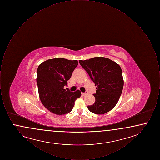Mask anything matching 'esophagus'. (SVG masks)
<instances>
[{
    "label": "esophagus",
    "mask_w": 160,
    "mask_h": 160,
    "mask_svg": "<svg viewBox=\"0 0 160 160\" xmlns=\"http://www.w3.org/2000/svg\"><path fill=\"white\" fill-rule=\"evenodd\" d=\"M87 94H88L87 92H83V93H82V95L83 96H85V95H87Z\"/></svg>",
    "instance_id": "esophagus-1"
}]
</instances>
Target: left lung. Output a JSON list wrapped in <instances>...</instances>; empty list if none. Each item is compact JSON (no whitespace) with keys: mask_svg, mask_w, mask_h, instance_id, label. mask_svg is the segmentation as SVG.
I'll use <instances>...</instances> for the list:
<instances>
[{"mask_svg":"<svg viewBox=\"0 0 160 160\" xmlns=\"http://www.w3.org/2000/svg\"><path fill=\"white\" fill-rule=\"evenodd\" d=\"M79 63L88 73L97 86L93 94L95 101L88 108L95 114L106 113L118 102L123 87L122 72L120 66L106 58L96 57Z\"/></svg>","mask_w":160,"mask_h":160,"instance_id":"1","label":"left lung"}]
</instances>
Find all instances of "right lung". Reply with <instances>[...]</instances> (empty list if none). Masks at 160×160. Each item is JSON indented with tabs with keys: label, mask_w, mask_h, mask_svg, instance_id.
Wrapping results in <instances>:
<instances>
[{
	"label": "right lung",
	"mask_w": 160,
	"mask_h": 160,
	"mask_svg": "<svg viewBox=\"0 0 160 160\" xmlns=\"http://www.w3.org/2000/svg\"><path fill=\"white\" fill-rule=\"evenodd\" d=\"M78 65V61L63 58L48 59L37 69V83L41 101L47 109L57 115L69 113L81 92H71L64 89L67 81Z\"/></svg>",
	"instance_id": "1"
}]
</instances>
